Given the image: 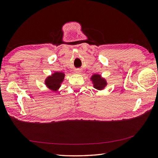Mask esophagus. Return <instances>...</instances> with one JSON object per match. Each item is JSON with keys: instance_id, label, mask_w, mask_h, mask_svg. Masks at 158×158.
<instances>
[{"instance_id": "1", "label": "esophagus", "mask_w": 158, "mask_h": 158, "mask_svg": "<svg viewBox=\"0 0 158 158\" xmlns=\"http://www.w3.org/2000/svg\"><path fill=\"white\" fill-rule=\"evenodd\" d=\"M77 73H79V72H77Z\"/></svg>"}]
</instances>
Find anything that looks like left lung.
<instances>
[{"instance_id": "obj_1", "label": "left lung", "mask_w": 158, "mask_h": 158, "mask_svg": "<svg viewBox=\"0 0 158 158\" xmlns=\"http://www.w3.org/2000/svg\"><path fill=\"white\" fill-rule=\"evenodd\" d=\"M91 80L94 84V87L99 90L104 89L107 85L106 80L101 78V76L99 74H94L91 77Z\"/></svg>"}]
</instances>
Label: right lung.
Instances as JSON below:
<instances>
[{"mask_svg": "<svg viewBox=\"0 0 158 158\" xmlns=\"http://www.w3.org/2000/svg\"><path fill=\"white\" fill-rule=\"evenodd\" d=\"M64 74L62 72H56L45 80V84L49 89L52 91H57L58 89L60 87V84L64 78Z\"/></svg>", "mask_w": 158, "mask_h": 158, "instance_id": "1", "label": "right lung"}]
</instances>
